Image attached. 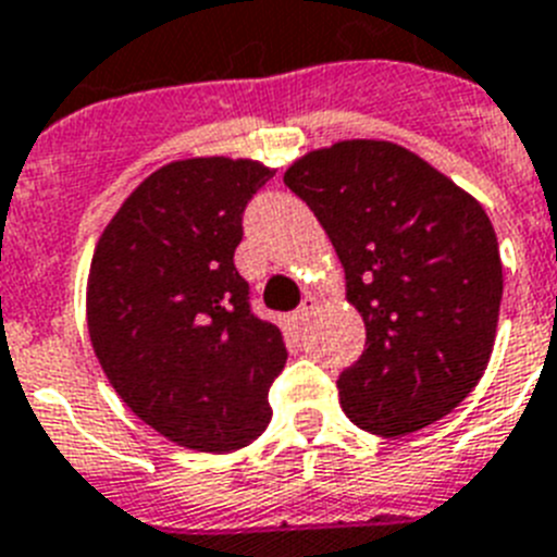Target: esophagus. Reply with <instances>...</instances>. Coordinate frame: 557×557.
Masks as SVG:
<instances>
[{"mask_svg": "<svg viewBox=\"0 0 557 557\" xmlns=\"http://www.w3.org/2000/svg\"><path fill=\"white\" fill-rule=\"evenodd\" d=\"M314 311H317V300L314 297H306V300H302V306L294 311V317H297V322H308Z\"/></svg>", "mask_w": 557, "mask_h": 557, "instance_id": "esophagus-1", "label": "esophagus"}]
</instances>
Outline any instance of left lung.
Segmentation results:
<instances>
[{"instance_id":"obj_1","label":"left lung","mask_w":557,"mask_h":557,"mask_svg":"<svg viewBox=\"0 0 557 557\" xmlns=\"http://www.w3.org/2000/svg\"><path fill=\"white\" fill-rule=\"evenodd\" d=\"M345 269L366 350L339 405L373 436H405L459 408L487 371L504 274L479 200L394 141H336L283 175Z\"/></svg>"}]
</instances>
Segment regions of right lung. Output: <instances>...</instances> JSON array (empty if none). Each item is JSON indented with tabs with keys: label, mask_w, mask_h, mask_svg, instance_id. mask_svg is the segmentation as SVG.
<instances>
[{
	"label": "right lung",
	"mask_w": 557,
	"mask_h": 557,
	"mask_svg": "<svg viewBox=\"0 0 557 557\" xmlns=\"http://www.w3.org/2000/svg\"><path fill=\"white\" fill-rule=\"evenodd\" d=\"M271 175L251 158L166 163L129 191L92 251L98 366L144 424L189 450H240L271 422L286 343L251 314L235 269L243 209Z\"/></svg>",
	"instance_id": "1"
}]
</instances>
